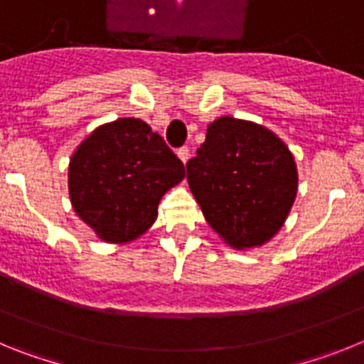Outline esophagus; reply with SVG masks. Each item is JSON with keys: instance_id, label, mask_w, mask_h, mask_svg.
Returning a JSON list of instances; mask_svg holds the SVG:
<instances>
[{"instance_id": "34e87169", "label": "esophagus", "mask_w": 364, "mask_h": 364, "mask_svg": "<svg viewBox=\"0 0 364 364\" xmlns=\"http://www.w3.org/2000/svg\"><path fill=\"white\" fill-rule=\"evenodd\" d=\"M176 154H178V159L182 160L184 164L189 160V149H188V147H180V149L176 151Z\"/></svg>"}]
</instances>
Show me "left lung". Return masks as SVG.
I'll list each match as a JSON object with an SVG mask.
<instances>
[{
	"label": "left lung",
	"mask_w": 364,
	"mask_h": 364,
	"mask_svg": "<svg viewBox=\"0 0 364 364\" xmlns=\"http://www.w3.org/2000/svg\"><path fill=\"white\" fill-rule=\"evenodd\" d=\"M205 220L235 250L275 237L297 197V164L275 133L255 122L220 117L186 164Z\"/></svg>",
	"instance_id": "obj_1"
}]
</instances>
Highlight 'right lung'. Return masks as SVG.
I'll list each match as a JSON object with an SVG mask.
<instances>
[{"mask_svg": "<svg viewBox=\"0 0 364 364\" xmlns=\"http://www.w3.org/2000/svg\"><path fill=\"white\" fill-rule=\"evenodd\" d=\"M184 176V164L146 122L118 118L70 156V204L100 240L125 244L153 226L164 193Z\"/></svg>", "mask_w": 364, "mask_h": 364, "instance_id": "obj_1", "label": "right lung"}]
</instances>
